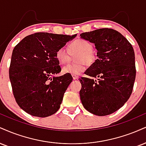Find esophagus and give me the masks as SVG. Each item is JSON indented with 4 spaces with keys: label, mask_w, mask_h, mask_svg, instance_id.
Masks as SVG:
<instances>
[{
    "label": "esophagus",
    "mask_w": 146,
    "mask_h": 146,
    "mask_svg": "<svg viewBox=\"0 0 146 146\" xmlns=\"http://www.w3.org/2000/svg\"><path fill=\"white\" fill-rule=\"evenodd\" d=\"M72 78H73V80H77V79L78 78V75H72Z\"/></svg>",
    "instance_id": "esophagus-1"
}]
</instances>
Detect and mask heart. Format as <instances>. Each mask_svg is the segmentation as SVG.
<instances>
[{
    "instance_id": "1",
    "label": "heart",
    "mask_w": 146,
    "mask_h": 146,
    "mask_svg": "<svg viewBox=\"0 0 146 146\" xmlns=\"http://www.w3.org/2000/svg\"><path fill=\"white\" fill-rule=\"evenodd\" d=\"M92 43L85 39L78 38L71 42L69 45V50L71 53L80 52L78 60L80 63L68 64L63 66L62 72L66 74L78 75L85 70V63L91 64L94 62L95 56L92 52ZM56 57L60 64H65L70 59L69 52L65 47H60L56 52Z\"/></svg>"
}]
</instances>
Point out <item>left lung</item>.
Wrapping results in <instances>:
<instances>
[{
	"label": "left lung",
	"instance_id": "8db88e82",
	"mask_svg": "<svg viewBox=\"0 0 146 146\" xmlns=\"http://www.w3.org/2000/svg\"><path fill=\"white\" fill-rule=\"evenodd\" d=\"M80 36L94 43L98 57L85 72L90 78L80 79L81 101L94 115H110L122 108L132 93L136 75L134 50L123 35L113 29H100Z\"/></svg>",
	"mask_w": 146,
	"mask_h": 146
}]
</instances>
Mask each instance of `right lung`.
Returning a JSON list of instances; mask_svg holds the SVG:
<instances>
[{"label": "right lung", "mask_w": 146, "mask_h": 146, "mask_svg": "<svg viewBox=\"0 0 146 146\" xmlns=\"http://www.w3.org/2000/svg\"><path fill=\"white\" fill-rule=\"evenodd\" d=\"M77 35L37 33L24 37L12 52L9 79L17 105L33 116L45 117L60 109L71 74L61 71L56 52Z\"/></svg>", "instance_id": "add662e5"}]
</instances>
